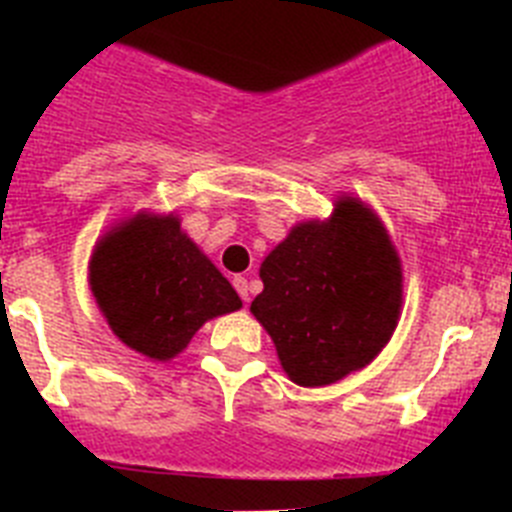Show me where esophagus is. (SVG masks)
Instances as JSON below:
<instances>
[{"mask_svg": "<svg viewBox=\"0 0 512 512\" xmlns=\"http://www.w3.org/2000/svg\"><path fill=\"white\" fill-rule=\"evenodd\" d=\"M233 287H235V292L241 295V300L248 302V279L246 277H233Z\"/></svg>", "mask_w": 512, "mask_h": 512, "instance_id": "1", "label": "esophagus"}]
</instances>
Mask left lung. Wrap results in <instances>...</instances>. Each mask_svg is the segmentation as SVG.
I'll return each instance as SVG.
<instances>
[{
	"mask_svg": "<svg viewBox=\"0 0 512 512\" xmlns=\"http://www.w3.org/2000/svg\"><path fill=\"white\" fill-rule=\"evenodd\" d=\"M251 302L287 377L325 387L364 369L400 320L402 266L382 220L341 197L328 220H307L261 264Z\"/></svg>",
	"mask_w": 512,
	"mask_h": 512,
	"instance_id": "obj_1",
	"label": "left lung"
}]
</instances>
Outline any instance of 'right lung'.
Returning <instances> with one entry per match:
<instances>
[{"label": "right lung", "mask_w": 512, "mask_h": 512, "mask_svg": "<svg viewBox=\"0 0 512 512\" xmlns=\"http://www.w3.org/2000/svg\"><path fill=\"white\" fill-rule=\"evenodd\" d=\"M89 287L112 333L153 361L174 359L207 320L243 305L176 215L138 212L107 230Z\"/></svg>", "instance_id": "right-lung-1"}]
</instances>
